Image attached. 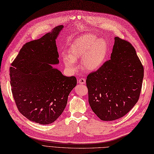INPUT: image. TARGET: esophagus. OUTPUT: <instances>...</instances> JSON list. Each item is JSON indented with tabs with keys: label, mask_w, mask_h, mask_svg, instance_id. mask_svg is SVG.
Instances as JSON below:
<instances>
[{
	"label": "esophagus",
	"mask_w": 154,
	"mask_h": 154,
	"mask_svg": "<svg viewBox=\"0 0 154 154\" xmlns=\"http://www.w3.org/2000/svg\"><path fill=\"white\" fill-rule=\"evenodd\" d=\"M78 83L80 84H84L85 83H86V79H85L84 78L79 79Z\"/></svg>",
	"instance_id": "obj_1"
}]
</instances>
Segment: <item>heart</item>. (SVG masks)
<instances>
[{"mask_svg": "<svg viewBox=\"0 0 154 154\" xmlns=\"http://www.w3.org/2000/svg\"><path fill=\"white\" fill-rule=\"evenodd\" d=\"M109 45L103 38L91 34L79 37L69 49V55H64L63 61L71 72L78 70L76 60L82 59V65L89 72L97 71L103 66Z\"/></svg>", "mask_w": 154, "mask_h": 154, "instance_id": "heart-1", "label": "heart"}]
</instances>
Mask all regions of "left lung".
<instances>
[{"mask_svg": "<svg viewBox=\"0 0 154 154\" xmlns=\"http://www.w3.org/2000/svg\"><path fill=\"white\" fill-rule=\"evenodd\" d=\"M110 60L86 79L89 103L101 120L114 121L137 103L144 75L143 66L129 42L114 38Z\"/></svg>", "mask_w": 154, "mask_h": 154, "instance_id": "1", "label": "left lung"}]
</instances>
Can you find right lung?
Instances as JSON below:
<instances>
[{
	"label": "right lung",
	"mask_w": 154,
	"mask_h": 154,
	"mask_svg": "<svg viewBox=\"0 0 154 154\" xmlns=\"http://www.w3.org/2000/svg\"><path fill=\"white\" fill-rule=\"evenodd\" d=\"M63 25L26 43L10 68L11 86L17 107L28 120L41 124L54 122L65 110L77 84L53 65L59 63L56 39Z\"/></svg>",
	"instance_id": "obj_1"
}]
</instances>
